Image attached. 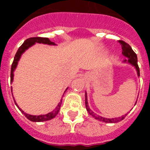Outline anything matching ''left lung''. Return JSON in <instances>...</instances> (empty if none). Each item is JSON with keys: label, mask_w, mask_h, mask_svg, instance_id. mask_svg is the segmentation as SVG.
<instances>
[{"label": "left lung", "mask_w": 150, "mask_h": 150, "mask_svg": "<svg viewBox=\"0 0 150 150\" xmlns=\"http://www.w3.org/2000/svg\"><path fill=\"white\" fill-rule=\"evenodd\" d=\"M118 43H120V44L121 45V48H122V54L124 56H125L126 57H128V60H125L124 62H128V63L131 64L132 65H133L135 68L136 71H137L138 75L139 76V65H138V59H137V55L135 54V52L133 51V50L132 49V47H130L129 44H128L127 43H125V41L123 40H118ZM86 110L88 113H89L91 116H93L95 119L96 120H99V121H101L103 122H106V123H117V122H119V121H122L125 116L127 115V114L125 115H123V116L119 117H115V118H106V117H103L101 116H98L97 114H96L94 113L92 110H90L89 105H88V101H87V96L86 93Z\"/></svg>", "instance_id": "8db88e82"}]
</instances>
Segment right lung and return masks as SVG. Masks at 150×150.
Segmentation results:
<instances>
[{
  "mask_svg": "<svg viewBox=\"0 0 150 150\" xmlns=\"http://www.w3.org/2000/svg\"><path fill=\"white\" fill-rule=\"evenodd\" d=\"M36 43H43V44H48V45H55V43H54V42H51L49 39L46 38V37H31V38L27 39L26 40L22 43V46L18 48V51L16 52L15 57H14V61H13L12 62V64H11V82H12L13 81V77H14V71H15V69L16 68V67H17L18 62V61H19V59L20 57H21V56H22V54L25 51V50H27L28 48H29L30 47L34 45ZM66 90H67V89H66ZM14 101H15V100H14ZM61 101H62V99L61 100V102L59 103L58 105L57 106L55 110H54L52 112H50V113H48V114H47L38 115V116H36V115H30V114H26V113H25L22 109H20L19 107H18V106L15 101V104H16V106L18 107V109L20 110V111H22V114H24L25 116L26 117L29 121H33V122H40V121H45L51 120L52 118H54V117L58 114L59 110H60V108H61Z\"/></svg>",
  "mask_w": 150,
  "mask_h": 150,
  "instance_id": "1",
  "label": "right lung"
}]
</instances>
